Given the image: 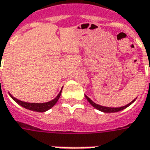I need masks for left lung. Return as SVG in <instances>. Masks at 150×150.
Masks as SVG:
<instances>
[{"label":"left lung","instance_id":"left-lung-1","mask_svg":"<svg viewBox=\"0 0 150 150\" xmlns=\"http://www.w3.org/2000/svg\"><path fill=\"white\" fill-rule=\"evenodd\" d=\"M85 97L86 99L88 100V102L91 104V105H92L93 107L95 108H96V109H98V110H100V111H101V112H119V111H121V110H122V109H124V108H127L128 106H130V105H132V103L134 102V101L136 100V99L135 100H133L131 102V103H129V104H127V105H125V106H122V107H118V108H111V107H105V106H102V105H98V104H96L95 102H93L90 98H89L88 96H86L85 95Z\"/></svg>","mask_w":150,"mask_h":150}]
</instances>
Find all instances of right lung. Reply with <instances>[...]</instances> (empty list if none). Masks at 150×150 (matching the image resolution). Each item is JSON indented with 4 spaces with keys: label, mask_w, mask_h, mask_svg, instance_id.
<instances>
[{
    "label": "right lung",
    "mask_w": 150,
    "mask_h": 150,
    "mask_svg": "<svg viewBox=\"0 0 150 150\" xmlns=\"http://www.w3.org/2000/svg\"><path fill=\"white\" fill-rule=\"evenodd\" d=\"M62 90L60 91V92L58 94V96L54 100L50 101H48V102H45V103H28V102H24V101H21L16 99L15 97H14L10 93H9L10 96L14 100L17 104H18L19 105H21L22 107L27 108V109H29V110H32V111H36V112H43L49 110L50 108H51L53 107L54 105H55L57 103V101L59 100V97H60V95H61Z\"/></svg>",
    "instance_id": "right-lung-1"
}]
</instances>
